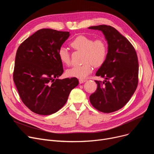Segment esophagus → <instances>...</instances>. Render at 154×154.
I'll return each mask as SVG.
<instances>
[{"label": "esophagus", "instance_id": "obj_1", "mask_svg": "<svg viewBox=\"0 0 154 154\" xmlns=\"http://www.w3.org/2000/svg\"><path fill=\"white\" fill-rule=\"evenodd\" d=\"M85 81H87L86 79H79V83L80 84H82V83L85 82Z\"/></svg>", "mask_w": 154, "mask_h": 154}]
</instances>
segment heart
<instances>
[{"instance_id":"obj_1","label":"heart","mask_w":154,"mask_h":154,"mask_svg":"<svg viewBox=\"0 0 154 154\" xmlns=\"http://www.w3.org/2000/svg\"><path fill=\"white\" fill-rule=\"evenodd\" d=\"M70 46L74 49L82 51V62L80 66H74L66 72L67 76L80 79H85L92 72L93 66L99 67L107 58L108 47L102 38L94 40L85 35H79L72 40ZM58 56L62 63L69 66L70 63V54L66 48L62 47L58 51Z\"/></svg>"}]
</instances>
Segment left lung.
Returning a JSON list of instances; mask_svg holds the SVG:
<instances>
[{
	"label": "left lung",
	"mask_w": 154,
	"mask_h": 154,
	"mask_svg": "<svg viewBox=\"0 0 154 154\" xmlns=\"http://www.w3.org/2000/svg\"><path fill=\"white\" fill-rule=\"evenodd\" d=\"M101 30L108 43L105 62L96 72L104 81L95 80L97 91L91 95L92 106L103 113L122 108L135 92L139 82V62L131 43L113 27L100 25L88 27Z\"/></svg>",
	"instance_id": "8db88e82"
}]
</instances>
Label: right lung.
<instances>
[{
	"label": "right lung",
	"mask_w": 154,
	"mask_h": 154,
	"mask_svg": "<svg viewBox=\"0 0 154 154\" xmlns=\"http://www.w3.org/2000/svg\"><path fill=\"white\" fill-rule=\"evenodd\" d=\"M69 32L40 29L20 45L15 56L13 79L22 102L39 115H51L60 109L77 78L57 79L63 72L58 56Z\"/></svg>",
	"instance_id": "1"
}]
</instances>
